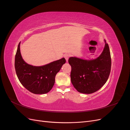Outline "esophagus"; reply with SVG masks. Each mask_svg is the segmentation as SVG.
I'll return each mask as SVG.
<instances>
[{
	"label": "esophagus",
	"mask_w": 130,
	"mask_h": 130,
	"mask_svg": "<svg viewBox=\"0 0 130 130\" xmlns=\"http://www.w3.org/2000/svg\"><path fill=\"white\" fill-rule=\"evenodd\" d=\"M64 58H65V59L66 60V61L68 62V59H69V57H70V55L69 54H65L64 55Z\"/></svg>",
	"instance_id": "esophagus-1"
}]
</instances>
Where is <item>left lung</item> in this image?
<instances>
[{
    "instance_id": "1",
    "label": "left lung",
    "mask_w": 130,
    "mask_h": 130,
    "mask_svg": "<svg viewBox=\"0 0 130 130\" xmlns=\"http://www.w3.org/2000/svg\"><path fill=\"white\" fill-rule=\"evenodd\" d=\"M105 47L100 55L94 60H86L71 57V82L78 92L91 94L96 92L107 81L111 68V57L108 45L105 40Z\"/></svg>"
}]
</instances>
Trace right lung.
Masks as SVG:
<instances>
[{
	"label": "right lung",
	"mask_w": 130,
	"mask_h": 130,
	"mask_svg": "<svg viewBox=\"0 0 130 130\" xmlns=\"http://www.w3.org/2000/svg\"><path fill=\"white\" fill-rule=\"evenodd\" d=\"M20 43L18 45L14 61L15 72L19 81L26 89L34 94L48 93L54 85L56 74L66 63L65 58L40 67L28 64L22 57Z\"/></svg>",
	"instance_id": "1"
}]
</instances>
